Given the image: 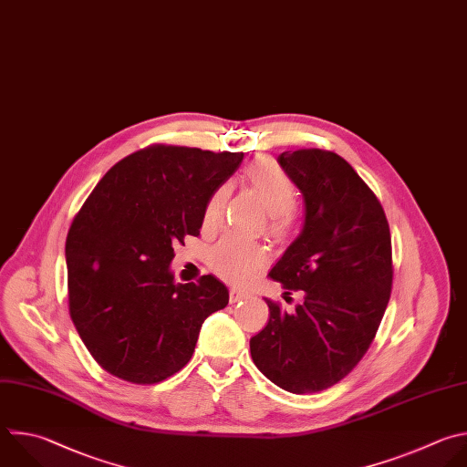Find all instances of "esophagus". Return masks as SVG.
<instances>
[{
	"label": "esophagus",
	"instance_id": "esophagus-1",
	"mask_svg": "<svg viewBox=\"0 0 467 467\" xmlns=\"http://www.w3.org/2000/svg\"><path fill=\"white\" fill-rule=\"evenodd\" d=\"M247 296H249L247 291H242V289H236V287H231V289H229V300H231V304H234V302H238V300H244V298H247Z\"/></svg>",
	"mask_w": 467,
	"mask_h": 467
}]
</instances>
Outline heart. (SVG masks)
<instances>
[{
    "label": "heart",
    "instance_id": "b5f03b06",
    "mask_svg": "<svg viewBox=\"0 0 467 467\" xmlns=\"http://www.w3.org/2000/svg\"><path fill=\"white\" fill-rule=\"evenodd\" d=\"M244 178L269 211L267 227L275 234H287L296 225V211L293 202L296 187L291 176L271 158H258L247 165ZM227 187H218L207 200L203 211V225H216L222 218ZM265 262L262 244L242 234L229 233L209 251V265L225 280L234 284L247 282L254 271Z\"/></svg>",
    "mask_w": 467,
    "mask_h": 467
}]
</instances>
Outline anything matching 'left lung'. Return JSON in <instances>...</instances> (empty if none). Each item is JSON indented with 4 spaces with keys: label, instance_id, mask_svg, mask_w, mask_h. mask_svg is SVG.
I'll return each mask as SVG.
<instances>
[{
    "label": "left lung",
    "instance_id": "left-lung-1",
    "mask_svg": "<svg viewBox=\"0 0 467 467\" xmlns=\"http://www.w3.org/2000/svg\"><path fill=\"white\" fill-rule=\"evenodd\" d=\"M304 196L300 234L269 271L295 312L265 298L269 323L249 347L258 370L293 394L345 379L368 352L392 291V244L385 211L358 172L330 150L278 155Z\"/></svg>",
    "mask_w": 467,
    "mask_h": 467
}]
</instances>
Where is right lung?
Listing matches in <instances>:
<instances>
[{"label":"right lung","mask_w":467,"mask_h":467,"mask_svg":"<svg viewBox=\"0 0 467 467\" xmlns=\"http://www.w3.org/2000/svg\"><path fill=\"white\" fill-rule=\"evenodd\" d=\"M242 151L150 144L115 163L66 238L71 321L111 376L160 383L192 358L203 321L229 302L213 275L176 284L174 244L198 236L211 194Z\"/></svg>","instance_id":"obj_1"}]
</instances>
